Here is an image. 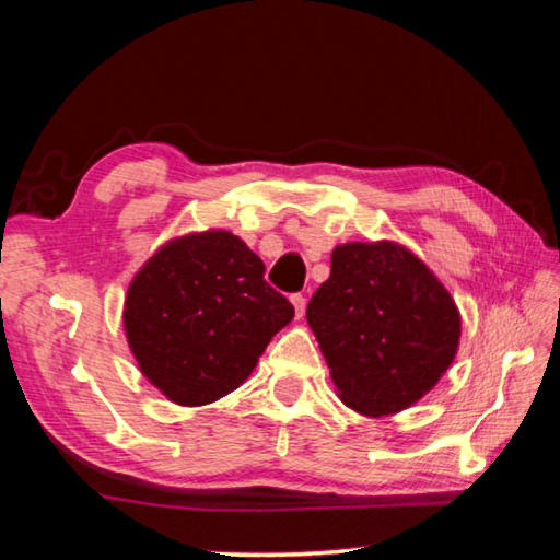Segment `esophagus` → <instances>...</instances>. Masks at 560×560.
Here are the masks:
<instances>
[{"mask_svg":"<svg viewBox=\"0 0 560 560\" xmlns=\"http://www.w3.org/2000/svg\"><path fill=\"white\" fill-rule=\"evenodd\" d=\"M291 303H293V308H296V318H303V314H306V296H301V293H293Z\"/></svg>","mask_w":560,"mask_h":560,"instance_id":"1","label":"esophagus"}]
</instances>
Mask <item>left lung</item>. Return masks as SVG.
I'll return each instance as SVG.
<instances>
[{
  "mask_svg": "<svg viewBox=\"0 0 560 560\" xmlns=\"http://www.w3.org/2000/svg\"><path fill=\"white\" fill-rule=\"evenodd\" d=\"M306 320L338 397L368 417L395 415L428 395L462 336L459 308L444 283L390 240L338 244Z\"/></svg>",
  "mask_w": 560,
  "mask_h": 560,
  "instance_id": "left-lung-1",
  "label": "left lung"
}]
</instances>
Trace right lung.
Instances as JSON below:
<instances>
[{"label": "right lung", "instance_id": "add662e5", "mask_svg": "<svg viewBox=\"0 0 560 560\" xmlns=\"http://www.w3.org/2000/svg\"><path fill=\"white\" fill-rule=\"evenodd\" d=\"M293 306L226 230L170 240L132 277L122 328L140 373L170 402L200 407L240 387Z\"/></svg>", "mask_w": 560, "mask_h": 560}]
</instances>
